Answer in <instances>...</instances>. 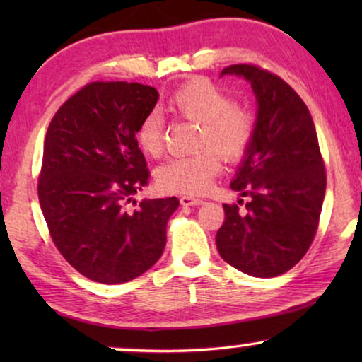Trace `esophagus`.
Returning <instances> with one entry per match:
<instances>
[{"label":"esophagus","mask_w":362,"mask_h":362,"mask_svg":"<svg viewBox=\"0 0 362 362\" xmlns=\"http://www.w3.org/2000/svg\"><path fill=\"white\" fill-rule=\"evenodd\" d=\"M181 204L182 206H201L202 199H199V197H194V196H181Z\"/></svg>","instance_id":"1"}]
</instances>
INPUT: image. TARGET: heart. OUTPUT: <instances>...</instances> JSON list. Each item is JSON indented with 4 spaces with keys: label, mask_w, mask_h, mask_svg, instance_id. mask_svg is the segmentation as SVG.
<instances>
[{
    "label": "heart",
    "mask_w": 362,
    "mask_h": 362,
    "mask_svg": "<svg viewBox=\"0 0 362 362\" xmlns=\"http://www.w3.org/2000/svg\"><path fill=\"white\" fill-rule=\"evenodd\" d=\"M168 108L177 117L199 123L196 148L202 150L168 160L158 170L161 189L182 194H201L221 171V155L237 161L249 150L255 120L244 107L207 78H192L171 93ZM138 145L146 155L158 156L165 145V125L151 112L143 118L136 132Z\"/></svg>",
    "instance_id": "heart-1"
}]
</instances>
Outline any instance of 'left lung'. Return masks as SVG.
Wrapping results in <instances>:
<instances>
[{
    "label": "left lung",
    "mask_w": 362,
    "mask_h": 362,
    "mask_svg": "<svg viewBox=\"0 0 362 362\" xmlns=\"http://www.w3.org/2000/svg\"><path fill=\"white\" fill-rule=\"evenodd\" d=\"M226 74L250 82L257 122L230 182L249 196L245 214L237 204H224L216 244L234 269L270 279L298 264L315 239L326 191L325 161L308 107L284 78L252 64H234L221 76Z\"/></svg>",
    "instance_id": "1"
}]
</instances>
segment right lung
Instances as JSON below:
<instances>
[{
	"label": "right lung",
	"instance_id": "right-lung-1",
	"mask_svg": "<svg viewBox=\"0 0 362 362\" xmlns=\"http://www.w3.org/2000/svg\"><path fill=\"white\" fill-rule=\"evenodd\" d=\"M155 87L92 82L66 100L49 123L37 196L54 245L87 279L130 281L160 259L177 197L133 196L150 171L136 141L158 102Z\"/></svg>",
	"mask_w": 362,
	"mask_h": 362
}]
</instances>
